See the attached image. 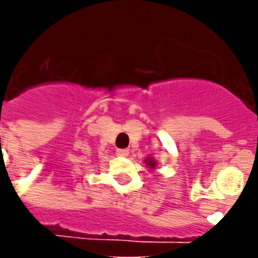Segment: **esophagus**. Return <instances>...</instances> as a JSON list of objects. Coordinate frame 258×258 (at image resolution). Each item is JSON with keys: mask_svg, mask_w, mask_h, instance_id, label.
I'll return each instance as SVG.
<instances>
[{"mask_svg": "<svg viewBox=\"0 0 258 258\" xmlns=\"http://www.w3.org/2000/svg\"><path fill=\"white\" fill-rule=\"evenodd\" d=\"M116 155L120 157H126L129 155V150L127 149H117L116 150Z\"/></svg>", "mask_w": 258, "mask_h": 258, "instance_id": "34e87169", "label": "esophagus"}]
</instances>
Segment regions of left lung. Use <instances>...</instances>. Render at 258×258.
I'll list each match as a JSON object with an SVG mask.
<instances>
[{
  "label": "left lung",
  "mask_w": 258,
  "mask_h": 258,
  "mask_svg": "<svg viewBox=\"0 0 258 258\" xmlns=\"http://www.w3.org/2000/svg\"><path fill=\"white\" fill-rule=\"evenodd\" d=\"M145 165L148 166L150 170H155V169L157 167V162L155 160V159H153V157L148 156L146 159H145Z\"/></svg>",
  "instance_id": "1"
}]
</instances>
